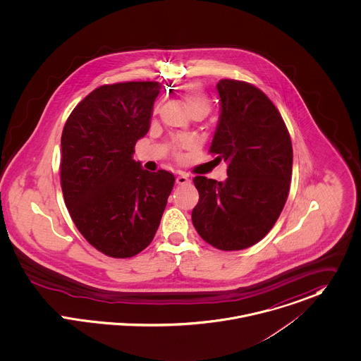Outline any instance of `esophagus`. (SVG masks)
Wrapping results in <instances>:
<instances>
[{
  "instance_id": "obj_1",
  "label": "esophagus",
  "mask_w": 361,
  "mask_h": 361,
  "mask_svg": "<svg viewBox=\"0 0 361 361\" xmlns=\"http://www.w3.org/2000/svg\"><path fill=\"white\" fill-rule=\"evenodd\" d=\"M176 183H177L178 185L188 184V183H190V176H188V174H185V173H181V174H178V176H177Z\"/></svg>"
}]
</instances>
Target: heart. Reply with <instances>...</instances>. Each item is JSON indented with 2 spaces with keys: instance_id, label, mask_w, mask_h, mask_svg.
Masks as SVG:
<instances>
[{
  "instance_id": "obj_1",
  "label": "heart",
  "mask_w": 361,
  "mask_h": 361,
  "mask_svg": "<svg viewBox=\"0 0 361 361\" xmlns=\"http://www.w3.org/2000/svg\"><path fill=\"white\" fill-rule=\"evenodd\" d=\"M180 97L183 98L187 109L190 111V114L194 112H200L203 115L207 114L209 108H210V101L204 92V90L200 87L197 82H188L184 84L180 91H178ZM183 145V141H177L174 144L176 148H180Z\"/></svg>"
}]
</instances>
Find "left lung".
<instances>
[{
    "label": "left lung",
    "mask_w": 361,
    "mask_h": 361,
    "mask_svg": "<svg viewBox=\"0 0 361 361\" xmlns=\"http://www.w3.org/2000/svg\"><path fill=\"white\" fill-rule=\"evenodd\" d=\"M220 116L210 145L228 163L227 180L197 176L192 223L202 240L240 250L264 238L280 217L292 177V142L279 109L245 81L217 82Z\"/></svg>",
    "instance_id": "left-lung-1"
}]
</instances>
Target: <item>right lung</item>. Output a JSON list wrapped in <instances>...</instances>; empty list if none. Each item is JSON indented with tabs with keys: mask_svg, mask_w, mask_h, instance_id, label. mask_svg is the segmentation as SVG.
I'll return each instance as SVG.
<instances>
[{
	"mask_svg": "<svg viewBox=\"0 0 361 361\" xmlns=\"http://www.w3.org/2000/svg\"><path fill=\"white\" fill-rule=\"evenodd\" d=\"M157 81L106 84L73 109L62 131L61 185L81 235L111 257L144 250L157 234L174 176L133 159L151 126Z\"/></svg>",
	"mask_w": 361,
	"mask_h": 361,
	"instance_id": "obj_1",
	"label": "right lung"
}]
</instances>
